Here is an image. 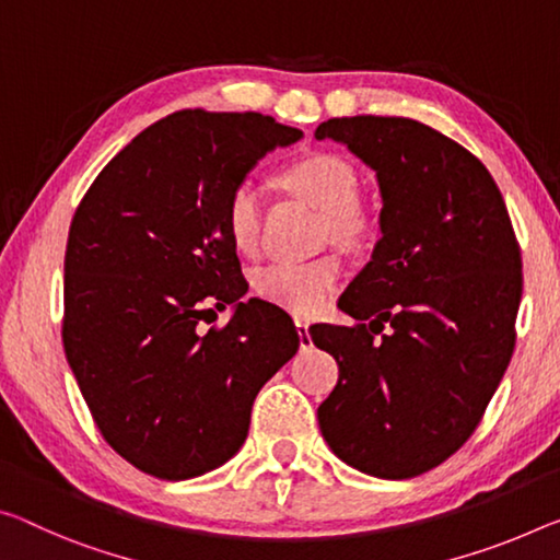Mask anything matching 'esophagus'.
<instances>
[{
    "label": "esophagus",
    "mask_w": 560,
    "mask_h": 560,
    "mask_svg": "<svg viewBox=\"0 0 560 560\" xmlns=\"http://www.w3.org/2000/svg\"><path fill=\"white\" fill-rule=\"evenodd\" d=\"M294 326H296L301 349H308V346H312V334H308V322H306V318L296 316V318H294Z\"/></svg>",
    "instance_id": "esophagus-1"
}]
</instances>
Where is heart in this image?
Returning a JSON list of instances; mask_svg holds the SVG:
<instances>
[{
    "instance_id": "obj_1",
    "label": "heart",
    "mask_w": 560,
    "mask_h": 560,
    "mask_svg": "<svg viewBox=\"0 0 560 560\" xmlns=\"http://www.w3.org/2000/svg\"><path fill=\"white\" fill-rule=\"evenodd\" d=\"M281 182L322 211L334 234L357 232L359 176L346 159L336 154H308L281 174ZM261 199L252 184H242L226 207V232L242 254L259 244ZM341 279V261L322 256L314 261H281L256 273V291L271 304L296 316H314L328 304Z\"/></svg>"
}]
</instances>
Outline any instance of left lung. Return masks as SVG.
Masks as SVG:
<instances>
[{"mask_svg":"<svg viewBox=\"0 0 560 560\" xmlns=\"http://www.w3.org/2000/svg\"><path fill=\"white\" fill-rule=\"evenodd\" d=\"M314 137L361 159L381 197V238L339 304L361 324L308 331L339 363L318 429L361 474L421 476L464 446L509 369L523 289L509 211L471 152L416 119H328Z\"/></svg>","mask_w":560,"mask_h":560,"instance_id":"1","label":"left lung"}]
</instances>
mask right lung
Wrapping results in <instances>:
<instances>
[{
  "mask_svg": "<svg viewBox=\"0 0 560 560\" xmlns=\"http://www.w3.org/2000/svg\"><path fill=\"white\" fill-rule=\"evenodd\" d=\"M304 131L256 112L184 109L102 168L69 226L65 353L106 443L186 481L244 446L254 398L299 349L287 312L244 301L226 207L246 174ZM233 306L224 329L200 331Z\"/></svg>",
  "mask_w": 560,
  "mask_h": 560,
  "instance_id": "1",
  "label": "right lung"
}]
</instances>
